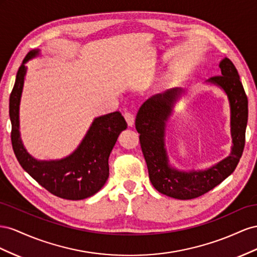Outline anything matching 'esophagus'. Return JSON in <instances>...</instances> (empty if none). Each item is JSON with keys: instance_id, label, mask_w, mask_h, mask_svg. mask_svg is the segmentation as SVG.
Here are the masks:
<instances>
[{"instance_id": "esophagus-1", "label": "esophagus", "mask_w": 257, "mask_h": 257, "mask_svg": "<svg viewBox=\"0 0 257 257\" xmlns=\"http://www.w3.org/2000/svg\"><path fill=\"white\" fill-rule=\"evenodd\" d=\"M123 117H124V119H126V121H127V123H128V126H130V127L134 126V123H135V116H134L133 113L124 112Z\"/></svg>"}]
</instances>
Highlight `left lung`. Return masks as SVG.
Masks as SVG:
<instances>
[{
	"mask_svg": "<svg viewBox=\"0 0 257 257\" xmlns=\"http://www.w3.org/2000/svg\"><path fill=\"white\" fill-rule=\"evenodd\" d=\"M221 73L207 82L221 87L229 100L231 153L228 157L206 170L180 171L169 165L165 148L166 121L173 104L183 92L172 88L146 100L139 108L136 129L148 165L150 180L159 193L175 199H194L217 186L234 171L242 156L247 123V97L240 82L238 71L228 59L219 62Z\"/></svg>",
	"mask_w": 257,
	"mask_h": 257,
	"instance_id": "1",
	"label": "left lung"
}]
</instances>
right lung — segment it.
Segmentation results:
<instances>
[{
	"label": "right lung",
	"mask_w": 257,
	"mask_h": 257,
	"mask_svg": "<svg viewBox=\"0 0 257 257\" xmlns=\"http://www.w3.org/2000/svg\"><path fill=\"white\" fill-rule=\"evenodd\" d=\"M29 51L19 67L10 97L12 145L15 155L31 177L50 194L68 200H80L98 193L108 178V156L127 122L119 112L94 118L83 141L70 156L60 160H38L27 152L19 134V104L23 93L26 63L39 56Z\"/></svg>",
	"instance_id": "obj_1"
}]
</instances>
